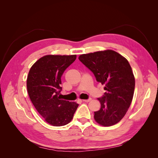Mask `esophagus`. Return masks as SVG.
<instances>
[{"instance_id":"esophagus-1","label":"esophagus","mask_w":158,"mask_h":158,"mask_svg":"<svg viewBox=\"0 0 158 158\" xmlns=\"http://www.w3.org/2000/svg\"><path fill=\"white\" fill-rule=\"evenodd\" d=\"M91 100H92V98H89L88 99H83V102H89L91 101Z\"/></svg>"}]
</instances>
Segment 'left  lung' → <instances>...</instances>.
I'll list each match as a JSON object with an SVG mask.
<instances>
[{"instance_id": "left-lung-1", "label": "left lung", "mask_w": 158, "mask_h": 158, "mask_svg": "<svg viewBox=\"0 0 158 158\" xmlns=\"http://www.w3.org/2000/svg\"><path fill=\"white\" fill-rule=\"evenodd\" d=\"M78 59L98 82L105 84L106 92L98 98L101 108L94 112L95 121L103 127L115 125L125 115L135 91V78L128 61L113 50L83 54Z\"/></svg>"}]
</instances>
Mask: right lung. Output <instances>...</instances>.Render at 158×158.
<instances>
[{"instance_id":"add662e5","label":"right lung","mask_w":158,"mask_h":158,"mask_svg":"<svg viewBox=\"0 0 158 158\" xmlns=\"http://www.w3.org/2000/svg\"><path fill=\"white\" fill-rule=\"evenodd\" d=\"M76 55L44 56L32 65L27 78V89L35 108L52 126L67 125L78 107L76 102L61 99V76Z\"/></svg>"}]
</instances>
